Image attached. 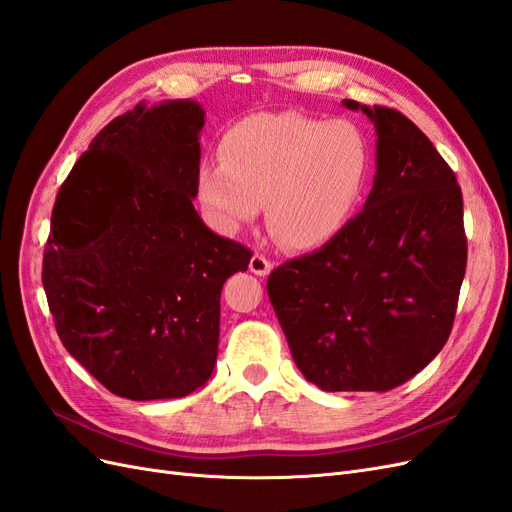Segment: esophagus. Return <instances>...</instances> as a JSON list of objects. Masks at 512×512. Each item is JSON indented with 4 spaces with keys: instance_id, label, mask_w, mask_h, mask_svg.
<instances>
[{
    "instance_id": "1",
    "label": "esophagus",
    "mask_w": 512,
    "mask_h": 512,
    "mask_svg": "<svg viewBox=\"0 0 512 512\" xmlns=\"http://www.w3.org/2000/svg\"><path fill=\"white\" fill-rule=\"evenodd\" d=\"M271 269H273V265H271V262H269L265 256H262V254H254V256H252V260H250V271H252L254 275L265 277V275L271 273Z\"/></svg>"
}]
</instances>
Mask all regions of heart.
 <instances>
[{
  "instance_id": "heart-1",
  "label": "heart",
  "mask_w": 512,
  "mask_h": 512,
  "mask_svg": "<svg viewBox=\"0 0 512 512\" xmlns=\"http://www.w3.org/2000/svg\"><path fill=\"white\" fill-rule=\"evenodd\" d=\"M374 168L367 132L350 119L252 113L224 132L220 162L198 173L207 218L235 235L265 203L267 226L290 250L327 245L352 220Z\"/></svg>"
}]
</instances>
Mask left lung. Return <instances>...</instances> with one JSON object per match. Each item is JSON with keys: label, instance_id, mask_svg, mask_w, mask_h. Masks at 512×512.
Wrapping results in <instances>:
<instances>
[{"label": "left lung", "instance_id": "left-lung-1", "mask_svg": "<svg viewBox=\"0 0 512 512\" xmlns=\"http://www.w3.org/2000/svg\"><path fill=\"white\" fill-rule=\"evenodd\" d=\"M342 104L376 128L374 188L335 239L277 267L267 292L309 382L382 393L416 376L451 335L468 260L463 198L408 117Z\"/></svg>", "mask_w": 512, "mask_h": 512}]
</instances>
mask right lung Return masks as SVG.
I'll use <instances>...</instances> for the list:
<instances>
[{
	"mask_svg": "<svg viewBox=\"0 0 512 512\" xmlns=\"http://www.w3.org/2000/svg\"><path fill=\"white\" fill-rule=\"evenodd\" d=\"M203 106L136 104L59 188L42 284L61 344L108 391L175 399L215 367L220 292L252 252L211 232L198 194Z\"/></svg>",
	"mask_w": 512,
	"mask_h": 512,
	"instance_id": "add662e5",
	"label": "right lung"
}]
</instances>
